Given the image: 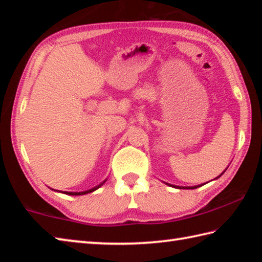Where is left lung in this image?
<instances>
[{
    "mask_svg": "<svg viewBox=\"0 0 262 262\" xmlns=\"http://www.w3.org/2000/svg\"><path fill=\"white\" fill-rule=\"evenodd\" d=\"M226 169H228V168H226ZM225 169V170H226ZM224 170V171H225ZM223 171V172H224ZM223 172L221 173V175H223ZM221 175L217 177V178H220L221 177ZM217 178H215V179H217ZM167 185H170V184H167ZM170 186H172V187H175V188H179V189H182V188H186V189H194V188H197V187H200V185H197V186H191V187H182V186H173V185H170Z\"/></svg>",
    "mask_w": 262,
    "mask_h": 262,
    "instance_id": "8db88e82",
    "label": "left lung"
}]
</instances>
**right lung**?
I'll use <instances>...</instances> for the list:
<instances>
[{"instance_id":"obj_1","label":"right lung","mask_w":262,"mask_h":262,"mask_svg":"<svg viewBox=\"0 0 262 262\" xmlns=\"http://www.w3.org/2000/svg\"><path fill=\"white\" fill-rule=\"evenodd\" d=\"M106 182V179L104 180L103 183H101L100 185H97V186H95V187H93V188H91V189H89V190H85V191H60V193H62V194H66V195H75V196H77V195H85V194H89V193H92V191H94V190H96L97 188H100L101 186ZM54 190H56V189H54ZM56 191H59V190H56Z\"/></svg>"}]
</instances>
